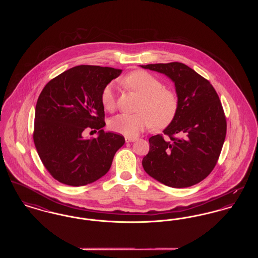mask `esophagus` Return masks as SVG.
I'll use <instances>...</instances> for the list:
<instances>
[{
  "mask_svg": "<svg viewBox=\"0 0 258 258\" xmlns=\"http://www.w3.org/2000/svg\"><path fill=\"white\" fill-rule=\"evenodd\" d=\"M124 139H125V142H134L136 140L135 137H127V136Z\"/></svg>",
  "mask_w": 258,
  "mask_h": 258,
  "instance_id": "34e87169",
  "label": "esophagus"
}]
</instances>
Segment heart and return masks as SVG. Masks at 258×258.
<instances>
[{"label": "heart", "instance_id": "1", "mask_svg": "<svg viewBox=\"0 0 258 258\" xmlns=\"http://www.w3.org/2000/svg\"><path fill=\"white\" fill-rule=\"evenodd\" d=\"M123 82L141 97V101L137 114H119L111 119L109 127L113 132L135 137L150 125L154 130H162L173 122L179 107L178 97L172 90L164 88L158 77L145 71H135L127 74ZM100 100L105 110L115 109L116 98L112 83L103 88Z\"/></svg>", "mask_w": 258, "mask_h": 258}]
</instances>
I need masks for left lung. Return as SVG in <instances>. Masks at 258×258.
Returning <instances> with one entry per match:
<instances>
[{"instance_id": "left-lung-1", "label": "left lung", "mask_w": 258, "mask_h": 258, "mask_svg": "<svg viewBox=\"0 0 258 258\" xmlns=\"http://www.w3.org/2000/svg\"><path fill=\"white\" fill-rule=\"evenodd\" d=\"M141 67L172 79L179 100L176 117L163 135L149 138L143 168L171 187L198 184L215 168L224 143L227 125L220 98L207 79L182 62Z\"/></svg>"}]
</instances>
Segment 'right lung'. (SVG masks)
<instances>
[{
  "mask_svg": "<svg viewBox=\"0 0 258 258\" xmlns=\"http://www.w3.org/2000/svg\"><path fill=\"white\" fill-rule=\"evenodd\" d=\"M122 70L99 66H77L55 78L37 98L34 143L50 175L61 184H91L110 169L122 135L105 133L103 88ZM89 129L100 130L98 139L83 137Z\"/></svg>",
  "mask_w": 258,
  "mask_h": 258,
  "instance_id": "add662e5",
  "label": "right lung"
}]
</instances>
